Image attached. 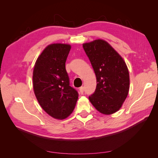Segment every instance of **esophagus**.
I'll use <instances>...</instances> for the list:
<instances>
[{"mask_svg": "<svg viewBox=\"0 0 158 158\" xmlns=\"http://www.w3.org/2000/svg\"><path fill=\"white\" fill-rule=\"evenodd\" d=\"M79 92L81 94H83V92H84V87H83V86L81 87V88H79Z\"/></svg>", "mask_w": 158, "mask_h": 158, "instance_id": "esophagus-1", "label": "esophagus"}]
</instances>
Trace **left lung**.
Instances as JSON below:
<instances>
[{
  "mask_svg": "<svg viewBox=\"0 0 158 158\" xmlns=\"http://www.w3.org/2000/svg\"><path fill=\"white\" fill-rule=\"evenodd\" d=\"M96 77V88L89 100L105 115L117 112L128 94L130 76L126 62L106 41L97 39L83 44Z\"/></svg>",
  "mask_w": 158,
  "mask_h": 158,
  "instance_id": "8db88e82",
  "label": "left lung"
}]
</instances>
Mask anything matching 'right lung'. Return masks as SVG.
<instances>
[{
	"label": "right lung",
	"mask_w": 158,
	"mask_h": 158,
	"mask_svg": "<svg viewBox=\"0 0 158 158\" xmlns=\"http://www.w3.org/2000/svg\"><path fill=\"white\" fill-rule=\"evenodd\" d=\"M71 46L53 43L46 47L33 70V88L42 109L55 119H63L73 111L78 92L70 86L65 63Z\"/></svg>",
	"instance_id": "add662e5"
}]
</instances>
